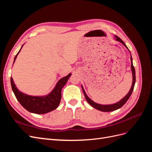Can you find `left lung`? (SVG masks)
<instances>
[{
    "label": "left lung",
    "instance_id": "1",
    "mask_svg": "<svg viewBox=\"0 0 152 152\" xmlns=\"http://www.w3.org/2000/svg\"><path fill=\"white\" fill-rule=\"evenodd\" d=\"M115 40L117 41H118V42H120L121 43H122L124 46H125L128 50L129 49L127 48V47L126 46V45L125 44V43L124 42V41L115 35ZM130 52V50H129ZM131 70H132V86H131V87L130 89V91H129V93L127 94V95L125 96V97H124L121 101H119L118 102L116 103H114V104H98L96 103L95 102H94L93 100L91 99L88 96H87V95L86 94V92L83 88V87H82V91H83V93H84V94L85 96V98H86V99L87 102H88V103L91 105L92 107H94V108L97 109L98 110H99V111H102V112H112V111H114V110H116L118 108H121L122 106L125 104L127 102V100L129 99V98H130V96L132 93L133 91V89H134V84H135V82H136V73H135V69H134V66H133V64H132V57L131 56Z\"/></svg>",
    "mask_w": 152,
    "mask_h": 152
}]
</instances>
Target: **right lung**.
I'll use <instances>...</instances> for the list:
<instances>
[{
	"label": "right lung",
	"mask_w": 152,
	"mask_h": 152,
	"mask_svg": "<svg viewBox=\"0 0 152 152\" xmlns=\"http://www.w3.org/2000/svg\"><path fill=\"white\" fill-rule=\"evenodd\" d=\"M21 48L16 55L14 62ZM70 76L71 73H69L67 76L63 77L58 82L54 89L48 95L45 96H33L21 93L17 89L12 77H11V84L14 94L23 107L31 113L44 114L58 108L61 98V89Z\"/></svg>",
	"instance_id": "add662e5"
}]
</instances>
